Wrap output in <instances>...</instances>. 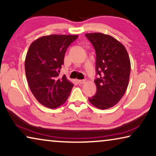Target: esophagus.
Masks as SVG:
<instances>
[{"instance_id":"esophagus-1","label":"esophagus","mask_w":156,"mask_h":156,"mask_svg":"<svg viewBox=\"0 0 156 156\" xmlns=\"http://www.w3.org/2000/svg\"><path fill=\"white\" fill-rule=\"evenodd\" d=\"M78 83H79V84H83V83H85V80H78Z\"/></svg>"}]
</instances>
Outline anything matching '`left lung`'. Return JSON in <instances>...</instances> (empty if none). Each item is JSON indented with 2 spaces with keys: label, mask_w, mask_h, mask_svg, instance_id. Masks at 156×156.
<instances>
[{
  "label": "left lung",
  "mask_w": 156,
  "mask_h": 156,
  "mask_svg": "<svg viewBox=\"0 0 156 156\" xmlns=\"http://www.w3.org/2000/svg\"><path fill=\"white\" fill-rule=\"evenodd\" d=\"M96 51L95 80L97 93L90 102L100 109L115 106L124 96L129 85L131 62L122 44L113 37L100 32L85 34Z\"/></svg>",
  "instance_id": "left-lung-1"
}]
</instances>
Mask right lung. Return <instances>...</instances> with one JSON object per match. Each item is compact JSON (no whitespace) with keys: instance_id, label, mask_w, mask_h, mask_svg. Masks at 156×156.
Wrapping results in <instances>:
<instances>
[{"instance_id":"right-lung-1","label":"right lung","mask_w":156,"mask_h":156,"mask_svg":"<svg viewBox=\"0 0 156 156\" xmlns=\"http://www.w3.org/2000/svg\"><path fill=\"white\" fill-rule=\"evenodd\" d=\"M78 35L51 34L39 37L30 44L25 57L28 85L39 103L55 109L64 103L73 84L66 76L59 77L66 51Z\"/></svg>"}]
</instances>
